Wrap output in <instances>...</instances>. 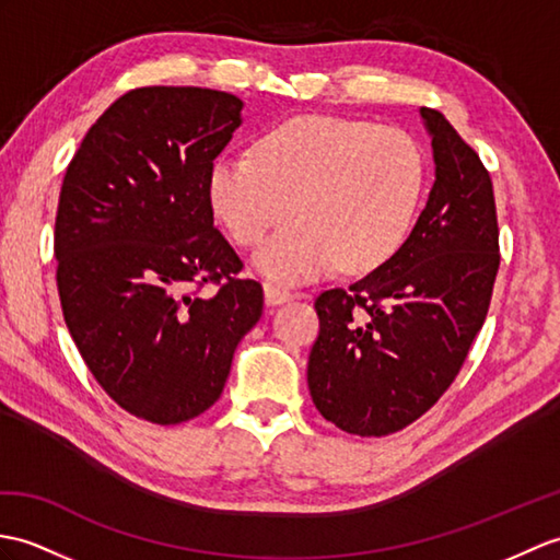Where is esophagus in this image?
Segmentation results:
<instances>
[{
	"mask_svg": "<svg viewBox=\"0 0 560 560\" xmlns=\"http://www.w3.org/2000/svg\"><path fill=\"white\" fill-rule=\"evenodd\" d=\"M291 298H295L291 291L285 289H279V285H271V283H265V303L267 305H281V303H289Z\"/></svg>",
	"mask_w": 560,
	"mask_h": 560,
	"instance_id": "obj_1",
	"label": "esophagus"
}]
</instances>
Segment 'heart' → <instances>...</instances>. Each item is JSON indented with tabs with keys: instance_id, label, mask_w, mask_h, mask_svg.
Segmentation results:
<instances>
[{
	"instance_id": "heart-1",
	"label": "heart",
	"mask_w": 560,
	"mask_h": 560,
	"mask_svg": "<svg viewBox=\"0 0 560 560\" xmlns=\"http://www.w3.org/2000/svg\"><path fill=\"white\" fill-rule=\"evenodd\" d=\"M420 142L400 128L341 116H295L257 140L253 152L219 158L210 200L238 245H257L255 267L279 283L317 279L341 262L370 271L408 238L424 192Z\"/></svg>"
}]
</instances>
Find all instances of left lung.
<instances>
[{"label": "left lung", "mask_w": 560, "mask_h": 560, "mask_svg": "<svg viewBox=\"0 0 560 560\" xmlns=\"http://www.w3.org/2000/svg\"><path fill=\"white\" fill-rule=\"evenodd\" d=\"M434 186L398 253L348 289L317 295L307 386L324 420L386 436L444 396L482 329L499 271L491 176L446 116L422 107Z\"/></svg>", "instance_id": "1"}]
</instances>
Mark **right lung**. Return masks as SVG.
Listing matches in <instances>:
<instances>
[{"instance_id": "1", "label": "right lung", "mask_w": 560, "mask_h": 560, "mask_svg": "<svg viewBox=\"0 0 560 560\" xmlns=\"http://www.w3.org/2000/svg\"><path fill=\"white\" fill-rule=\"evenodd\" d=\"M243 102L136 88L85 133L63 176L55 257L63 322L97 384L154 424L198 418L262 317V285L214 229L210 172ZM214 282L212 296H200Z\"/></svg>"}]
</instances>
